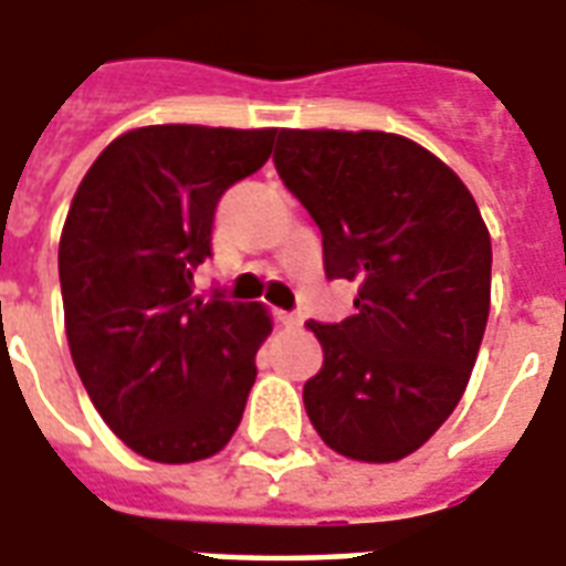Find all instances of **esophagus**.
Masks as SVG:
<instances>
[{"label": "esophagus", "mask_w": 566, "mask_h": 566, "mask_svg": "<svg viewBox=\"0 0 566 566\" xmlns=\"http://www.w3.org/2000/svg\"><path fill=\"white\" fill-rule=\"evenodd\" d=\"M279 322H282L284 327H300V324H303V315H296V312H279Z\"/></svg>", "instance_id": "1"}]
</instances>
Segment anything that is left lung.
I'll use <instances>...</instances> for the list:
<instances>
[{
	"label": "left lung",
	"mask_w": 566,
	"mask_h": 566,
	"mask_svg": "<svg viewBox=\"0 0 566 566\" xmlns=\"http://www.w3.org/2000/svg\"><path fill=\"white\" fill-rule=\"evenodd\" d=\"M272 161L322 229L327 279L358 282L355 315L306 324L324 349L306 413L349 460H405L460 405L481 349L493 260L481 211L401 134L282 128Z\"/></svg>",
	"instance_id": "obj_1"
}]
</instances>
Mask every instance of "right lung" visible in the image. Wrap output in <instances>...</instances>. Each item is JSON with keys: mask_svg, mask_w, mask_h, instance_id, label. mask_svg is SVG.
I'll list each match as a JSON object with an SVG mask.
<instances>
[{"mask_svg": "<svg viewBox=\"0 0 566 566\" xmlns=\"http://www.w3.org/2000/svg\"><path fill=\"white\" fill-rule=\"evenodd\" d=\"M275 128L146 125L106 146L61 232V294L73 365L97 413L146 460L214 457L242 422L260 303L201 300L220 196L260 171Z\"/></svg>", "mask_w": 566, "mask_h": 566, "instance_id": "obj_1", "label": "right lung"}]
</instances>
